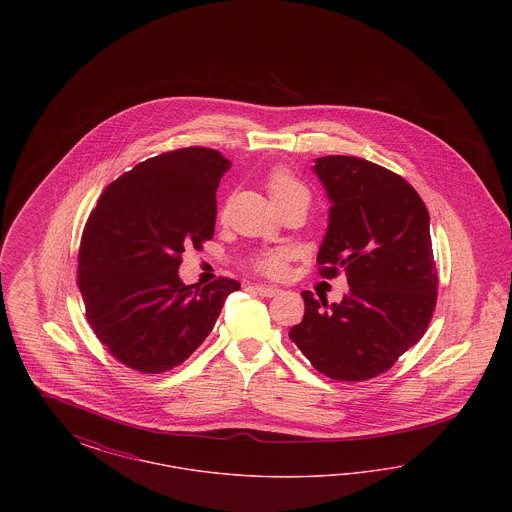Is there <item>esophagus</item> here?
<instances>
[{"instance_id":"34e87169","label":"esophagus","mask_w":512,"mask_h":512,"mask_svg":"<svg viewBox=\"0 0 512 512\" xmlns=\"http://www.w3.org/2000/svg\"><path fill=\"white\" fill-rule=\"evenodd\" d=\"M255 290H257V293L259 295H263V297H274V295H278L280 293V290L278 288H274V286H255Z\"/></svg>"}]
</instances>
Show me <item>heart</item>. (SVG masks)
<instances>
[{
  "label": "heart",
  "mask_w": 512,
  "mask_h": 512,
  "mask_svg": "<svg viewBox=\"0 0 512 512\" xmlns=\"http://www.w3.org/2000/svg\"><path fill=\"white\" fill-rule=\"evenodd\" d=\"M267 186L268 194L272 199L297 194V192L307 194V190L293 178L292 174L288 171H282V169H278V171H274L268 176ZM257 267L270 274V276H278V274H282V270L286 267V253H280V251L267 253L257 261Z\"/></svg>",
  "instance_id": "heart-1"
}]
</instances>
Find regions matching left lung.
I'll return each mask as SVG.
<instances>
[{
  "label": "left lung",
  "mask_w": 512,
  "mask_h": 512,
  "mask_svg": "<svg viewBox=\"0 0 512 512\" xmlns=\"http://www.w3.org/2000/svg\"><path fill=\"white\" fill-rule=\"evenodd\" d=\"M330 201L318 249L320 274L345 272L340 303L303 292L305 315L290 340L324 376L361 382L388 370L420 340L436 307L430 215L395 172L347 155L313 165Z\"/></svg>",
  "instance_id": "1"
}]
</instances>
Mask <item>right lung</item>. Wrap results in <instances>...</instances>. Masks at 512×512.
<instances>
[{"label":"right lung","mask_w":512,"mask_h":512,"mask_svg":"<svg viewBox=\"0 0 512 512\" xmlns=\"http://www.w3.org/2000/svg\"><path fill=\"white\" fill-rule=\"evenodd\" d=\"M230 161L207 147L151 157L111 182L86 222L78 288L99 341L122 365L161 374L211 334L240 284L186 286L180 255L215 234L220 178Z\"/></svg>","instance_id":"right-lung-1"}]
</instances>
